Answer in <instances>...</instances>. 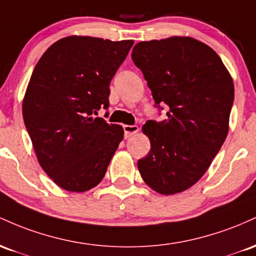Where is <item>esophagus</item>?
Here are the masks:
<instances>
[{"mask_svg": "<svg viewBox=\"0 0 256 256\" xmlns=\"http://www.w3.org/2000/svg\"><path fill=\"white\" fill-rule=\"evenodd\" d=\"M123 130H124V136L126 138H130V136H133L134 134H136L138 132H139V127H138V126L126 124V126H123Z\"/></svg>", "mask_w": 256, "mask_h": 256, "instance_id": "1", "label": "esophagus"}]
</instances>
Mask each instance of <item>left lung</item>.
<instances>
[{"instance_id": "obj_1", "label": "left lung", "mask_w": 256, "mask_h": 256, "mask_svg": "<svg viewBox=\"0 0 256 256\" xmlns=\"http://www.w3.org/2000/svg\"><path fill=\"white\" fill-rule=\"evenodd\" d=\"M132 59L148 81L154 106L169 108L164 120L142 126L151 150L138 160L144 182L174 194L204 175L225 142L234 88L210 47L191 37L140 42Z\"/></svg>"}]
</instances>
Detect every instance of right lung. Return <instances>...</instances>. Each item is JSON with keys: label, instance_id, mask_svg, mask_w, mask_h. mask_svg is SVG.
Instances as JSON below:
<instances>
[{"label": "right lung", "instance_id": "1", "mask_svg": "<svg viewBox=\"0 0 256 256\" xmlns=\"http://www.w3.org/2000/svg\"><path fill=\"white\" fill-rule=\"evenodd\" d=\"M133 43L65 37L34 68L22 102L25 127L42 169L66 191L96 186L122 142L120 126L96 116L108 110L110 82Z\"/></svg>", "mask_w": 256, "mask_h": 256}]
</instances>
